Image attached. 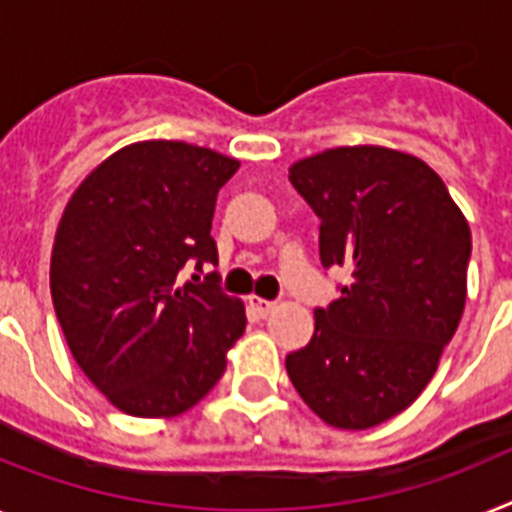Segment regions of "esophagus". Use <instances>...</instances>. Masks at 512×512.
<instances>
[{
    "label": "esophagus",
    "instance_id": "esophagus-1",
    "mask_svg": "<svg viewBox=\"0 0 512 512\" xmlns=\"http://www.w3.org/2000/svg\"><path fill=\"white\" fill-rule=\"evenodd\" d=\"M249 307L265 317V315H270L273 309H276V302H270V299H260V296H249Z\"/></svg>",
    "mask_w": 512,
    "mask_h": 512
}]
</instances>
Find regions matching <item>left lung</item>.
<instances>
[{"label":"left lung","instance_id":"obj_1","mask_svg":"<svg viewBox=\"0 0 512 512\" xmlns=\"http://www.w3.org/2000/svg\"><path fill=\"white\" fill-rule=\"evenodd\" d=\"M289 179L320 218L322 265L351 283L315 309L286 372L325 424L377 427L419 398L461 322L471 229L440 176L401 150H322Z\"/></svg>","mask_w":512,"mask_h":512}]
</instances>
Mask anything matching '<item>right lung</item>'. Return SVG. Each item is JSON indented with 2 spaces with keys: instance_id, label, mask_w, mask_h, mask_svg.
<instances>
[{
  "instance_id": "right-lung-1",
  "label": "right lung",
  "mask_w": 512,
  "mask_h": 512,
  "mask_svg": "<svg viewBox=\"0 0 512 512\" xmlns=\"http://www.w3.org/2000/svg\"><path fill=\"white\" fill-rule=\"evenodd\" d=\"M239 161L179 140L111 153L72 192L51 249V299L77 367L111 406L143 419L192 409L244 333V302L216 273L210 226Z\"/></svg>"
}]
</instances>
